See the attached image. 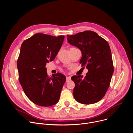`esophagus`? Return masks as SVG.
Segmentation results:
<instances>
[{
    "label": "esophagus",
    "instance_id": "34e87169",
    "mask_svg": "<svg viewBox=\"0 0 133 133\" xmlns=\"http://www.w3.org/2000/svg\"><path fill=\"white\" fill-rule=\"evenodd\" d=\"M71 81V78H70V77H66V82L67 83V82H69V81Z\"/></svg>",
    "mask_w": 133,
    "mask_h": 133
}]
</instances>
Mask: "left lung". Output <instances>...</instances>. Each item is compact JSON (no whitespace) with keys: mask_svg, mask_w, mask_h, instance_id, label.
<instances>
[{"mask_svg":"<svg viewBox=\"0 0 133 133\" xmlns=\"http://www.w3.org/2000/svg\"><path fill=\"white\" fill-rule=\"evenodd\" d=\"M68 42L82 51L80 63L88 70L86 76H74L75 99L83 104H92L105 96L114 72L111 50L108 42L96 32L87 30L67 35Z\"/></svg>","mask_w":133,"mask_h":133,"instance_id":"left-lung-1","label":"left lung"}]
</instances>
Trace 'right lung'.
Returning <instances> with one entry per match:
<instances>
[{"mask_svg":"<svg viewBox=\"0 0 133 133\" xmlns=\"http://www.w3.org/2000/svg\"><path fill=\"white\" fill-rule=\"evenodd\" d=\"M64 37L37 33L22 44L17 63L19 81L27 97L37 105L50 106L59 99L65 76L58 72L49 77L46 66L55 59Z\"/></svg>","mask_w":133,"mask_h":133,"instance_id":"obj_1","label":"right lung"}]
</instances>
